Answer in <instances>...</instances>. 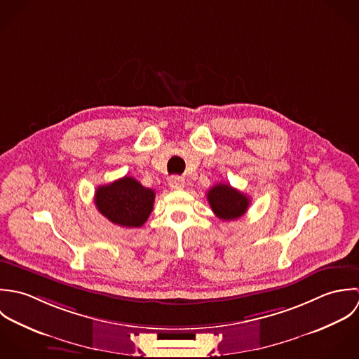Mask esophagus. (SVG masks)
Here are the masks:
<instances>
[{
    "instance_id": "1",
    "label": "esophagus",
    "mask_w": 359,
    "mask_h": 359,
    "mask_svg": "<svg viewBox=\"0 0 359 359\" xmlns=\"http://www.w3.org/2000/svg\"><path fill=\"white\" fill-rule=\"evenodd\" d=\"M169 187L172 190H183L186 187V180L180 176H173L169 179Z\"/></svg>"
}]
</instances>
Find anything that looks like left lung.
<instances>
[{"label": "left lung", "instance_id": "8db88e82", "mask_svg": "<svg viewBox=\"0 0 359 359\" xmlns=\"http://www.w3.org/2000/svg\"><path fill=\"white\" fill-rule=\"evenodd\" d=\"M207 197L214 214L222 220L238 219L247 212L250 205V197L227 183L215 184L208 191Z\"/></svg>", "mask_w": 359, "mask_h": 359}]
</instances>
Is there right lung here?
Segmentation results:
<instances>
[{"mask_svg":"<svg viewBox=\"0 0 359 359\" xmlns=\"http://www.w3.org/2000/svg\"><path fill=\"white\" fill-rule=\"evenodd\" d=\"M155 193L135 177L125 176L97 187L94 203L101 215L118 226L140 227L154 208Z\"/></svg>","mask_w":359,"mask_h":359,"instance_id":"1","label":"right lung"}]
</instances>
